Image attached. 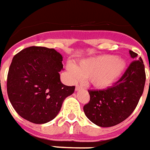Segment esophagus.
<instances>
[{"label": "esophagus", "mask_w": 150, "mask_h": 150, "mask_svg": "<svg viewBox=\"0 0 150 150\" xmlns=\"http://www.w3.org/2000/svg\"><path fill=\"white\" fill-rule=\"evenodd\" d=\"M83 87L81 86H80V85H76V91H78L80 89H82Z\"/></svg>", "instance_id": "1"}]
</instances>
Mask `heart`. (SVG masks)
<instances>
[{
    "instance_id": "heart-1",
    "label": "heart",
    "mask_w": 150,
    "mask_h": 150,
    "mask_svg": "<svg viewBox=\"0 0 150 150\" xmlns=\"http://www.w3.org/2000/svg\"><path fill=\"white\" fill-rule=\"evenodd\" d=\"M68 71L74 81L88 79L94 88H110L121 78L126 69V62L114 55H100L81 60L76 66L69 64Z\"/></svg>"
}]
</instances>
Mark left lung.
I'll return each mask as SVG.
<instances>
[{
    "label": "left lung",
    "mask_w": 150,
    "mask_h": 150,
    "mask_svg": "<svg viewBox=\"0 0 150 150\" xmlns=\"http://www.w3.org/2000/svg\"><path fill=\"white\" fill-rule=\"evenodd\" d=\"M129 54L134 61L114 86L103 90H88L90 100L83 110L86 117L98 126L111 127L125 121L142 95L145 65L142 57L137 60L136 52L129 50Z\"/></svg>",
    "instance_id": "1"
}]
</instances>
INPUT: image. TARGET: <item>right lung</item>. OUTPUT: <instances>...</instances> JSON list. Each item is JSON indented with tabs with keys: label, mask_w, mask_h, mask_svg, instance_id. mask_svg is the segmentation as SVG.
<instances>
[{
	"label": "right lung",
	"mask_w": 150,
	"mask_h": 150,
	"mask_svg": "<svg viewBox=\"0 0 150 150\" xmlns=\"http://www.w3.org/2000/svg\"><path fill=\"white\" fill-rule=\"evenodd\" d=\"M62 54L54 49L31 46L14 56L7 77L8 99L21 117L45 124L58 114L75 86L62 84Z\"/></svg>",
	"instance_id": "add662e5"
}]
</instances>
